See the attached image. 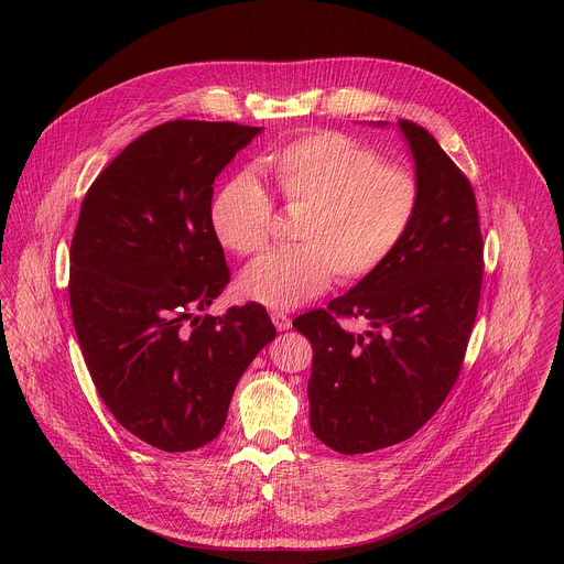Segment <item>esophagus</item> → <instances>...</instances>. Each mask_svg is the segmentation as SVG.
<instances>
[{
	"label": "esophagus",
	"mask_w": 564,
	"mask_h": 564,
	"mask_svg": "<svg viewBox=\"0 0 564 564\" xmlns=\"http://www.w3.org/2000/svg\"><path fill=\"white\" fill-rule=\"evenodd\" d=\"M271 319H273V324H275L278 330H286V328L291 326V317H289L284 311H273V313H271Z\"/></svg>",
	"instance_id": "obj_1"
}]
</instances>
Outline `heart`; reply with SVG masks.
I'll list each match as a JSON object with an SVG mask.
<instances>
[{"mask_svg": "<svg viewBox=\"0 0 564 564\" xmlns=\"http://www.w3.org/2000/svg\"><path fill=\"white\" fill-rule=\"evenodd\" d=\"M273 188L297 219L295 249L273 251L242 275V293L275 311L322 295L333 275L345 284L373 275L404 242L420 206V182L340 131H317L264 158ZM217 242L258 256L271 242L273 202L249 173L224 184L208 206Z\"/></svg>", "mask_w": 564, "mask_h": 564, "instance_id": "1", "label": "heart"}]
</instances>
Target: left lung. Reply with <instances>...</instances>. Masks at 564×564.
Masks as SVG:
<instances>
[{"label":"left lung","instance_id":"left-lung-1","mask_svg":"<svg viewBox=\"0 0 564 564\" xmlns=\"http://www.w3.org/2000/svg\"><path fill=\"white\" fill-rule=\"evenodd\" d=\"M398 124L420 182L411 231L373 275L293 319L313 347L311 429L345 456L398 444L433 417L460 376L482 289L471 182L426 129ZM347 316L370 330L345 332Z\"/></svg>","mask_w":564,"mask_h":564}]
</instances>
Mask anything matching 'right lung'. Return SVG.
Here are the masks:
<instances>
[{
	"instance_id": "right-lung-1",
	"label": "right lung",
	"mask_w": 564,
	"mask_h": 564,
	"mask_svg": "<svg viewBox=\"0 0 564 564\" xmlns=\"http://www.w3.org/2000/svg\"><path fill=\"white\" fill-rule=\"evenodd\" d=\"M260 127L173 120L90 184L70 242V311L93 384L116 420L169 454L227 422L238 380L275 337L262 304L197 315L231 271L210 231L213 182Z\"/></svg>"
}]
</instances>
